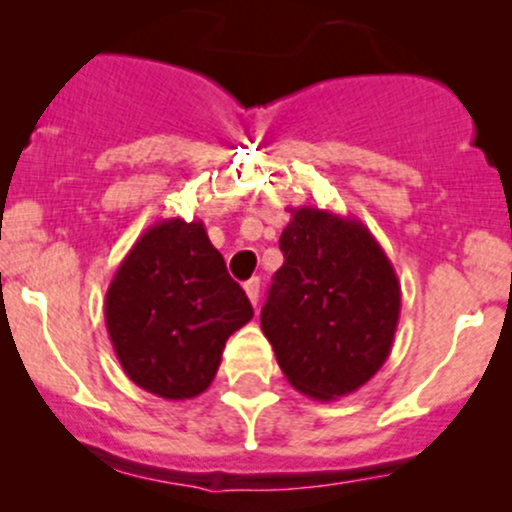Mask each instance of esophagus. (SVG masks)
I'll use <instances>...</instances> for the list:
<instances>
[{
	"label": "esophagus",
	"instance_id": "esophagus-1",
	"mask_svg": "<svg viewBox=\"0 0 512 512\" xmlns=\"http://www.w3.org/2000/svg\"><path fill=\"white\" fill-rule=\"evenodd\" d=\"M245 293H248V298H250V303L252 305H257V301H260V279H250V281H245Z\"/></svg>",
	"mask_w": 512,
	"mask_h": 512
}]
</instances>
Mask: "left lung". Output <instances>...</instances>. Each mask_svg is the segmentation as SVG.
Masks as SVG:
<instances>
[{"label": "left lung", "instance_id": "1", "mask_svg": "<svg viewBox=\"0 0 512 512\" xmlns=\"http://www.w3.org/2000/svg\"><path fill=\"white\" fill-rule=\"evenodd\" d=\"M284 264L260 322L286 380L303 395L339 399L383 368L395 342L402 289L390 257L354 216L289 209Z\"/></svg>", "mask_w": 512, "mask_h": 512}]
</instances>
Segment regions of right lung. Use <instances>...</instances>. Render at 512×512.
Here are the masks:
<instances>
[{
  "label": "right lung",
  "mask_w": 512,
  "mask_h": 512,
  "mask_svg": "<svg viewBox=\"0 0 512 512\" xmlns=\"http://www.w3.org/2000/svg\"><path fill=\"white\" fill-rule=\"evenodd\" d=\"M252 305L202 221L163 219L139 236L105 293V327L134 385L163 399L202 395Z\"/></svg>",
  "instance_id": "obj_1"
}]
</instances>
